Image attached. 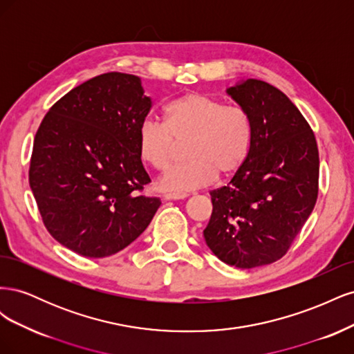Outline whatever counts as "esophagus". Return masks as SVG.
Instances as JSON below:
<instances>
[{
  "label": "esophagus",
  "instance_id": "obj_1",
  "mask_svg": "<svg viewBox=\"0 0 354 354\" xmlns=\"http://www.w3.org/2000/svg\"><path fill=\"white\" fill-rule=\"evenodd\" d=\"M189 195L187 194H176V192H173V194H165L164 195V198L165 199H168V201H176V199H185V198H187Z\"/></svg>",
  "mask_w": 354,
  "mask_h": 354
}]
</instances>
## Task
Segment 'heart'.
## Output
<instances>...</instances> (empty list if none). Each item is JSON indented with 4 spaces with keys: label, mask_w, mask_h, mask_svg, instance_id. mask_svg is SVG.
<instances>
[{
    "label": "heart",
    "mask_w": 354,
    "mask_h": 354,
    "mask_svg": "<svg viewBox=\"0 0 354 354\" xmlns=\"http://www.w3.org/2000/svg\"><path fill=\"white\" fill-rule=\"evenodd\" d=\"M252 134L251 116L242 106L190 91L167 103L164 122L146 118L140 124L138 151L146 162L165 171L186 145V162L159 181L160 189L183 192L236 174L250 156Z\"/></svg>",
    "instance_id": "obj_1"
}]
</instances>
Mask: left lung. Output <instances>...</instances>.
Returning <instances> with one entry per match:
<instances>
[{
  "label": "left lung",
  "instance_id": "1",
  "mask_svg": "<svg viewBox=\"0 0 354 354\" xmlns=\"http://www.w3.org/2000/svg\"><path fill=\"white\" fill-rule=\"evenodd\" d=\"M250 113L252 146L227 186L211 190L203 230L221 261L252 269L281 260L312 214L319 194V151L306 118L269 82L227 90Z\"/></svg>",
  "mask_w": 354,
  "mask_h": 354
}]
</instances>
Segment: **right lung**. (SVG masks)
I'll list each match as a JSON object with an SVG mask.
<instances>
[{"mask_svg":"<svg viewBox=\"0 0 354 354\" xmlns=\"http://www.w3.org/2000/svg\"><path fill=\"white\" fill-rule=\"evenodd\" d=\"M152 108L136 75L108 72L63 95L42 120L29 185L47 232L88 259L120 252L152 221L160 199L138 151Z\"/></svg>","mask_w":354,"mask_h":354,"instance_id":"add662e5","label":"right lung"}]
</instances>
